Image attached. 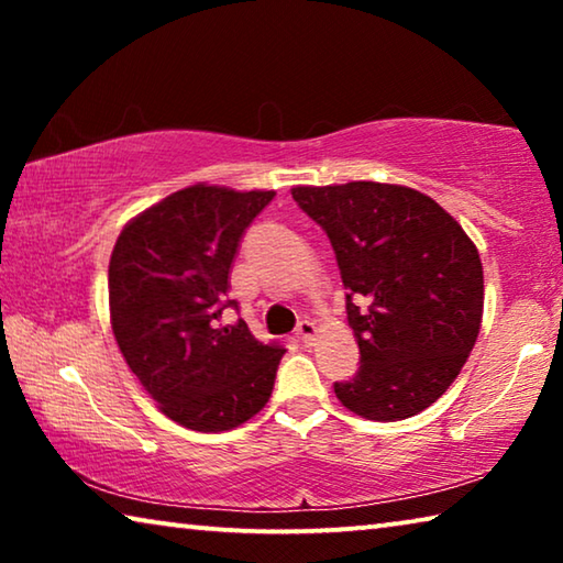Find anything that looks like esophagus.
Segmentation results:
<instances>
[{"instance_id":"esophagus-1","label":"esophagus","mask_w":563,"mask_h":563,"mask_svg":"<svg viewBox=\"0 0 563 563\" xmlns=\"http://www.w3.org/2000/svg\"><path fill=\"white\" fill-rule=\"evenodd\" d=\"M295 335H298V340L305 342V345H312V340H316V335H318L316 322H312V320H300L298 328H295Z\"/></svg>"}]
</instances>
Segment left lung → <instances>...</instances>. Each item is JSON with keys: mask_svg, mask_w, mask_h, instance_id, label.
<instances>
[{"mask_svg": "<svg viewBox=\"0 0 563 563\" xmlns=\"http://www.w3.org/2000/svg\"><path fill=\"white\" fill-rule=\"evenodd\" d=\"M292 198L335 251L360 369L335 395L350 412L397 422L437 402L482 328L484 271L462 225L415 188L352 180Z\"/></svg>", "mask_w": 563, "mask_h": 563, "instance_id": "8db88e82", "label": "left lung"}]
</instances>
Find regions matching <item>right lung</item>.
<instances>
[{
  "instance_id": "right-lung-1",
  "label": "right lung",
  "mask_w": 563,
  "mask_h": 563,
  "mask_svg": "<svg viewBox=\"0 0 563 563\" xmlns=\"http://www.w3.org/2000/svg\"><path fill=\"white\" fill-rule=\"evenodd\" d=\"M275 190L196 184L123 228L109 263L111 330L161 412L196 432H225L271 399L285 347L243 320L223 325L231 265Z\"/></svg>"
}]
</instances>
